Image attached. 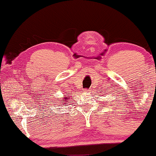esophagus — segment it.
Listing matches in <instances>:
<instances>
[{"instance_id": "esophagus-1", "label": "esophagus", "mask_w": 156, "mask_h": 156, "mask_svg": "<svg viewBox=\"0 0 156 156\" xmlns=\"http://www.w3.org/2000/svg\"><path fill=\"white\" fill-rule=\"evenodd\" d=\"M83 92H89V90H88V89H84V91Z\"/></svg>"}]
</instances>
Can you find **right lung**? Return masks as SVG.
Instances as JSON below:
<instances>
[{"mask_svg": "<svg viewBox=\"0 0 156 156\" xmlns=\"http://www.w3.org/2000/svg\"><path fill=\"white\" fill-rule=\"evenodd\" d=\"M64 101H67V99H68V98H66V97H65V98H64ZM65 104H66V103H65Z\"/></svg>", "mask_w": 156, "mask_h": 156, "instance_id": "right-lung-1", "label": "right lung"}]
</instances>
